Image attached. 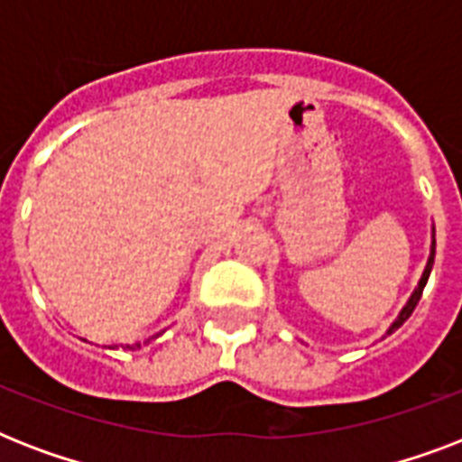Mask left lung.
I'll return each mask as SVG.
<instances>
[{
	"label": "left lung",
	"mask_w": 462,
	"mask_h": 462,
	"mask_svg": "<svg viewBox=\"0 0 462 462\" xmlns=\"http://www.w3.org/2000/svg\"><path fill=\"white\" fill-rule=\"evenodd\" d=\"M434 254H437V239H434V242H431V254H430V261H427V268H424L422 278H420V282H417L415 292H412V295H410L408 304H405V307H402V311H401V314H398V319H395V321H393V326H391V328H388V333H393V330H398V328H401L402 323H405V321H408V319H410V314H412V311H415L417 302H420V297H422V290H424V285H427V281H430L431 266H434Z\"/></svg>",
	"instance_id": "obj_1"
}]
</instances>
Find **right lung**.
<instances>
[{
	"label": "right lung",
	"mask_w": 462,
	"mask_h": 462,
	"mask_svg": "<svg viewBox=\"0 0 462 462\" xmlns=\"http://www.w3.org/2000/svg\"><path fill=\"white\" fill-rule=\"evenodd\" d=\"M146 343H151V340H146ZM143 343V345H146ZM125 347H129V350H136V347H141V343H136V345H125Z\"/></svg>",
	"instance_id": "add662e5"
}]
</instances>
